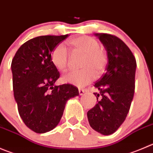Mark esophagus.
Returning <instances> with one entry per match:
<instances>
[{"mask_svg": "<svg viewBox=\"0 0 153 153\" xmlns=\"http://www.w3.org/2000/svg\"><path fill=\"white\" fill-rule=\"evenodd\" d=\"M84 92H85V90H84V89H81V88L79 89V94L80 95H83V93H84Z\"/></svg>", "mask_w": 153, "mask_h": 153, "instance_id": "34e87169", "label": "esophagus"}]
</instances>
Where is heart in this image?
<instances>
[{"label": "heart", "instance_id": "1", "mask_svg": "<svg viewBox=\"0 0 153 153\" xmlns=\"http://www.w3.org/2000/svg\"><path fill=\"white\" fill-rule=\"evenodd\" d=\"M73 46L81 53L84 54V61L86 66L92 71L98 72L102 70L107 61L105 51L98 46V43L91 37L83 36L72 41ZM53 61L59 68H64L69 61V55L67 49L63 45H59L53 53ZM66 79L78 86L88 84L91 81V75L84 68L70 69L66 73Z\"/></svg>", "mask_w": 153, "mask_h": 153}]
</instances>
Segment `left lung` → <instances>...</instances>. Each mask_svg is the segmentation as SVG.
I'll list each match as a JSON object with an SVG mask.
<instances>
[{"label":"left lung","instance_id":"1","mask_svg":"<svg viewBox=\"0 0 153 153\" xmlns=\"http://www.w3.org/2000/svg\"><path fill=\"white\" fill-rule=\"evenodd\" d=\"M108 54L105 73L94 87L98 103L87 112L90 126L98 132L109 135L126 120L134 93L137 63L128 46L118 37L108 33H94Z\"/></svg>","mask_w":153,"mask_h":153}]
</instances>
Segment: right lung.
Returning <instances> with one entry per match:
<instances>
[{
  "instance_id": "1",
  "label": "right lung",
  "mask_w": 153,
  "mask_h": 153,
  "mask_svg": "<svg viewBox=\"0 0 153 153\" xmlns=\"http://www.w3.org/2000/svg\"><path fill=\"white\" fill-rule=\"evenodd\" d=\"M68 36H41L30 39L19 48L12 61L13 92L19 115L36 133L55 128L68 99L79 95L72 84L54 85L60 72L51 53Z\"/></svg>"
}]
</instances>
